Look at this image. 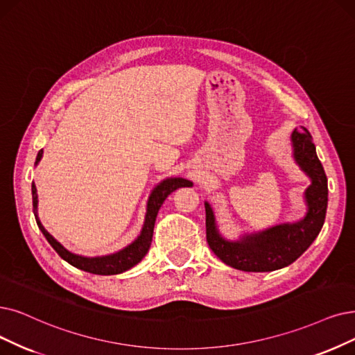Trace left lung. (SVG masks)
Here are the masks:
<instances>
[{"label": "left lung", "instance_id": "left-lung-1", "mask_svg": "<svg viewBox=\"0 0 355 355\" xmlns=\"http://www.w3.org/2000/svg\"><path fill=\"white\" fill-rule=\"evenodd\" d=\"M290 141L295 164L310 179V185L304 191L307 207L304 217L229 240L220 233L214 209L205 201L207 242L225 265L246 272L275 271L300 258L322 230L328 208V179L318 159L311 135L304 126L302 131L294 130Z\"/></svg>", "mask_w": 355, "mask_h": 355}]
</instances>
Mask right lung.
I'll return each instance as SVG.
<instances>
[{"label":"right lung","instance_id":"add662e5","mask_svg":"<svg viewBox=\"0 0 355 355\" xmlns=\"http://www.w3.org/2000/svg\"><path fill=\"white\" fill-rule=\"evenodd\" d=\"M42 155H44V150H40L36 155V162L35 166L39 164L42 160ZM185 187H192V182L185 179V178H167L162 180L160 183L155 185L148 196L147 201V209H146V218L143 229H141L138 237L131 242L130 245H126L121 250L115 253H109V254H102V257H83V254H77L69 252L67 248H64L58 240H56L42 224L39 214H37V189L35 183H32V196H33V212L36 217V223L39 225L40 232L44 233L49 245L55 249V252L60 254V257L67 261L69 265H73L81 271H86L90 274L96 275H115L128 271L132 266H135L138 262L143 259L150 246H151V240H153V232H154V223L155 217H157V212L160 207L163 205L166 198L176 191L178 188H185Z\"/></svg>","mask_w":355,"mask_h":355}]
</instances>
